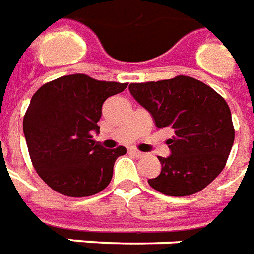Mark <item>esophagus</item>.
I'll use <instances>...</instances> for the list:
<instances>
[{
  "instance_id": "obj_1",
  "label": "esophagus",
  "mask_w": 254,
  "mask_h": 254,
  "mask_svg": "<svg viewBox=\"0 0 254 254\" xmlns=\"http://www.w3.org/2000/svg\"><path fill=\"white\" fill-rule=\"evenodd\" d=\"M130 154H133L134 155V156H137V158H143L144 155V152H141V151H138V149H136V148H130Z\"/></svg>"
}]
</instances>
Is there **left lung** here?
<instances>
[{"label": "left lung", "mask_w": 254, "mask_h": 254, "mask_svg": "<svg viewBox=\"0 0 254 254\" xmlns=\"http://www.w3.org/2000/svg\"><path fill=\"white\" fill-rule=\"evenodd\" d=\"M129 91L154 117L158 129L169 127L171 155L159 156L162 171L148 180L167 196H190L222 173L234 143L227 102L209 85L189 76L132 83Z\"/></svg>", "instance_id": "8db88e82"}]
</instances>
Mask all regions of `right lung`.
<instances>
[{
  "label": "right lung",
  "instance_id": "1",
  "mask_svg": "<svg viewBox=\"0 0 254 254\" xmlns=\"http://www.w3.org/2000/svg\"><path fill=\"white\" fill-rule=\"evenodd\" d=\"M127 87L76 73L43 84L34 94L23 130L32 166L53 190L87 197L110 184L117 158L127 148H103L92 133L99 132L103 102Z\"/></svg>",
  "mask_w": 254,
  "mask_h": 254
}]
</instances>
